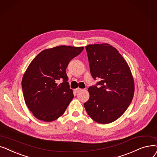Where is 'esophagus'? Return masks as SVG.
Returning a JSON list of instances; mask_svg holds the SVG:
<instances>
[{
  "mask_svg": "<svg viewBox=\"0 0 157 157\" xmlns=\"http://www.w3.org/2000/svg\"><path fill=\"white\" fill-rule=\"evenodd\" d=\"M82 90H83L82 89H80V88H77V89H75V91L77 93H79V92L82 91Z\"/></svg>",
  "mask_w": 157,
  "mask_h": 157,
  "instance_id": "esophagus-1",
  "label": "esophagus"
}]
</instances>
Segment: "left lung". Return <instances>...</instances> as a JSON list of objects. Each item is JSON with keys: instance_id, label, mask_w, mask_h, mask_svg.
I'll use <instances>...</instances> for the list:
<instances>
[{"instance_id": "1", "label": "left lung", "mask_w": 157, "mask_h": 157, "mask_svg": "<svg viewBox=\"0 0 157 157\" xmlns=\"http://www.w3.org/2000/svg\"><path fill=\"white\" fill-rule=\"evenodd\" d=\"M90 72L101 80L89 87L87 113L101 124L113 122L127 109L133 97L134 80L128 64L116 48L108 43L86 47Z\"/></svg>"}]
</instances>
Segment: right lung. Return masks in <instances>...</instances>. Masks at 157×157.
Returning a JSON list of instances; mask_svg holds the SVG:
<instances>
[{"label":"right lung","instance_id":"right-lung-1","mask_svg":"<svg viewBox=\"0 0 157 157\" xmlns=\"http://www.w3.org/2000/svg\"><path fill=\"white\" fill-rule=\"evenodd\" d=\"M83 47L57 46L41 51L27 68L21 80L24 100L39 120L53 121L61 116L73 98L66 69ZM59 80L63 82L59 84Z\"/></svg>","mask_w":157,"mask_h":157}]
</instances>
